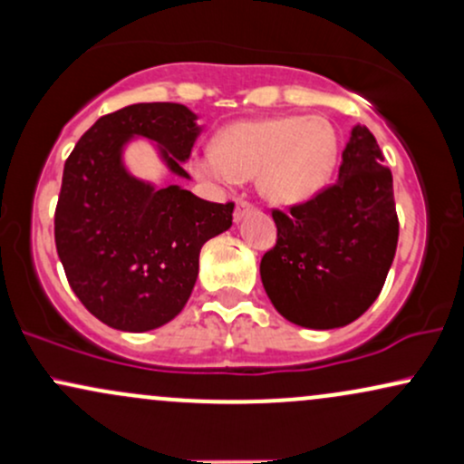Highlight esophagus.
<instances>
[{
    "label": "esophagus",
    "mask_w": 464,
    "mask_h": 464,
    "mask_svg": "<svg viewBox=\"0 0 464 464\" xmlns=\"http://www.w3.org/2000/svg\"><path fill=\"white\" fill-rule=\"evenodd\" d=\"M253 209H255L253 202H248V200H239L237 205H236V220H239V218H242V216H246L248 211H253Z\"/></svg>",
    "instance_id": "esophagus-1"
}]
</instances>
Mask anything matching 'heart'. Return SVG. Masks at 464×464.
<instances>
[{
  "mask_svg": "<svg viewBox=\"0 0 464 464\" xmlns=\"http://www.w3.org/2000/svg\"><path fill=\"white\" fill-rule=\"evenodd\" d=\"M338 135L324 117L279 115L244 120L218 135L216 150L194 157V172L214 183L259 180V191L279 205L316 196L332 180Z\"/></svg>",
  "mask_w": 464,
  "mask_h": 464,
  "instance_id": "1",
  "label": "heart"
}]
</instances>
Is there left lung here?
Wrapping results in <instances>:
<instances>
[{
    "label": "left lung",
    "instance_id": "obj_1",
    "mask_svg": "<svg viewBox=\"0 0 464 464\" xmlns=\"http://www.w3.org/2000/svg\"><path fill=\"white\" fill-rule=\"evenodd\" d=\"M366 126H355L338 180L273 209L276 244L259 264L281 316L310 329L344 327L380 296L395 259L399 218L392 172Z\"/></svg>",
    "mask_w": 464,
    "mask_h": 464
}]
</instances>
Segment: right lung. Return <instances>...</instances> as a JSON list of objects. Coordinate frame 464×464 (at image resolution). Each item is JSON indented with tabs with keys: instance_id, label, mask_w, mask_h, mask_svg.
I'll return each mask as SVG.
<instances>
[{
	"instance_id": "right-lung-1",
	"label": "right lung",
	"mask_w": 464,
	"mask_h": 464,
	"mask_svg": "<svg viewBox=\"0 0 464 464\" xmlns=\"http://www.w3.org/2000/svg\"><path fill=\"white\" fill-rule=\"evenodd\" d=\"M188 106L130 104L102 115L80 137L63 169L54 214L58 257L76 296L98 321L121 332H150L188 303L207 239L227 231L233 202L202 200L179 185L154 189L121 165L140 135L157 141L169 169L188 177L200 129Z\"/></svg>"
}]
</instances>
